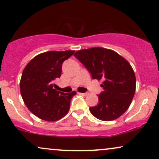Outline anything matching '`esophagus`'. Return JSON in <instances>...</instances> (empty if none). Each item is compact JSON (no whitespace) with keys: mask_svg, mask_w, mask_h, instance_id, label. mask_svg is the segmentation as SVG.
Here are the masks:
<instances>
[{"mask_svg":"<svg viewBox=\"0 0 159 159\" xmlns=\"http://www.w3.org/2000/svg\"><path fill=\"white\" fill-rule=\"evenodd\" d=\"M78 94L82 95V96H87V93H78Z\"/></svg>","mask_w":159,"mask_h":159,"instance_id":"1","label":"esophagus"}]
</instances>
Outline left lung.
<instances>
[{"instance_id": "left-lung-1", "label": "left lung", "mask_w": 159, "mask_h": 159, "mask_svg": "<svg viewBox=\"0 0 159 159\" xmlns=\"http://www.w3.org/2000/svg\"><path fill=\"white\" fill-rule=\"evenodd\" d=\"M74 56L83 63L93 79L101 80L103 91L98 103L90 107L95 117L103 121L116 120L129 108L135 93L136 78L130 63L110 49H82Z\"/></svg>"}]
</instances>
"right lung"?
Instances as JSON below:
<instances>
[{
  "label": "right lung",
  "mask_w": 159,
  "mask_h": 159,
  "mask_svg": "<svg viewBox=\"0 0 159 159\" xmlns=\"http://www.w3.org/2000/svg\"><path fill=\"white\" fill-rule=\"evenodd\" d=\"M75 51H51L38 54L24 69L20 91L25 105L35 116L45 121H57L66 115L72 93L54 89V80L61 76L62 64Z\"/></svg>",
  "instance_id": "add662e5"
}]
</instances>
